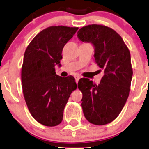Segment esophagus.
Listing matches in <instances>:
<instances>
[{
	"label": "esophagus",
	"instance_id": "esophagus-1",
	"mask_svg": "<svg viewBox=\"0 0 149 149\" xmlns=\"http://www.w3.org/2000/svg\"><path fill=\"white\" fill-rule=\"evenodd\" d=\"M75 78H76V82L77 83H78V80H79V79L80 78V76H78V75H76V76H74Z\"/></svg>",
	"mask_w": 149,
	"mask_h": 149
}]
</instances>
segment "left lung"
Listing matches in <instances>:
<instances>
[{
	"instance_id": "1",
	"label": "left lung",
	"mask_w": 149,
	"mask_h": 149,
	"mask_svg": "<svg viewBox=\"0 0 149 149\" xmlns=\"http://www.w3.org/2000/svg\"><path fill=\"white\" fill-rule=\"evenodd\" d=\"M77 36L93 45L95 63L104 71L98 85L89 78L78 81L83 113L92 124H108L118 117L129 96L133 73L130 53L120 36L105 26H86Z\"/></svg>"
}]
</instances>
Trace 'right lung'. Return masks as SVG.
<instances>
[{
    "label": "right lung",
    "mask_w": 149,
    "mask_h": 149,
    "mask_svg": "<svg viewBox=\"0 0 149 149\" xmlns=\"http://www.w3.org/2000/svg\"><path fill=\"white\" fill-rule=\"evenodd\" d=\"M78 29L49 26L37 34L25 51L22 68L24 97L31 116L43 125L61 123L65 106L77 88L74 77L59 76L54 67L61 66L62 49Z\"/></svg>",
    "instance_id": "obj_1"
}]
</instances>
